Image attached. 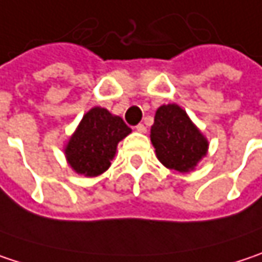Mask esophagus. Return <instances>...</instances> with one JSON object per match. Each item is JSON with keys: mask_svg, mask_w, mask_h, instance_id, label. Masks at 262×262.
Instances as JSON below:
<instances>
[{"mask_svg": "<svg viewBox=\"0 0 262 262\" xmlns=\"http://www.w3.org/2000/svg\"><path fill=\"white\" fill-rule=\"evenodd\" d=\"M136 131H139V133H146V126H144L143 123H139V125L136 126Z\"/></svg>", "mask_w": 262, "mask_h": 262, "instance_id": "obj_1", "label": "esophagus"}]
</instances>
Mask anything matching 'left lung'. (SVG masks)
Instances as JSON below:
<instances>
[{"mask_svg": "<svg viewBox=\"0 0 262 262\" xmlns=\"http://www.w3.org/2000/svg\"><path fill=\"white\" fill-rule=\"evenodd\" d=\"M157 157L170 170L188 173L206 157L209 141L178 104L161 105L150 128Z\"/></svg>", "mask_w": 262, "mask_h": 262, "instance_id": "8db88e82", "label": "left lung"}]
</instances>
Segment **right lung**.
Returning <instances> with one entry per match:
<instances>
[{
	"label": "right lung",
	"mask_w": 262,
	"mask_h": 262,
	"mask_svg": "<svg viewBox=\"0 0 262 262\" xmlns=\"http://www.w3.org/2000/svg\"><path fill=\"white\" fill-rule=\"evenodd\" d=\"M129 133L131 128L122 118L112 115L107 108H91L67 143L66 157L70 167L88 178L103 174L110 167L118 143Z\"/></svg>",
	"instance_id": "right-lung-1"
}]
</instances>
